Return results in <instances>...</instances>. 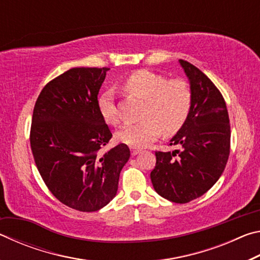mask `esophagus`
Here are the masks:
<instances>
[{
	"mask_svg": "<svg viewBox=\"0 0 260 260\" xmlns=\"http://www.w3.org/2000/svg\"><path fill=\"white\" fill-rule=\"evenodd\" d=\"M140 152H141L140 149H136V148H132V149H131L132 156H136V155H138V153H140Z\"/></svg>",
	"mask_w": 260,
	"mask_h": 260,
	"instance_id": "obj_1",
	"label": "esophagus"
}]
</instances>
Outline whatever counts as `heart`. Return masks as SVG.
<instances>
[{
	"label": "heart",
	"mask_w": 260,
	"mask_h": 260,
	"mask_svg": "<svg viewBox=\"0 0 260 260\" xmlns=\"http://www.w3.org/2000/svg\"><path fill=\"white\" fill-rule=\"evenodd\" d=\"M121 87L126 93L144 101L141 113L143 120L122 126L116 133L117 140L122 143L133 148L144 147L158 138L161 129L167 135L174 134L188 119L192 94L188 83L181 79L167 80L156 72L138 70L122 81ZM98 108L107 124L119 122L113 95L110 91L99 96Z\"/></svg>",
	"instance_id": "1"
}]
</instances>
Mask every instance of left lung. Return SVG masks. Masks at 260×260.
I'll list each match as a JSON object with an SVG mask.
<instances>
[{"instance_id":"1","label":"left lung","mask_w":260,"mask_h":260,"mask_svg":"<svg viewBox=\"0 0 260 260\" xmlns=\"http://www.w3.org/2000/svg\"><path fill=\"white\" fill-rule=\"evenodd\" d=\"M192 94L184 125L170 140L179 150L156 152L150 178L156 192L174 203L199 199L225 170L231 146V126L225 100L213 82L186 60L179 59Z\"/></svg>"}]
</instances>
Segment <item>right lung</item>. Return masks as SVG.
Listing matches in <instances>:
<instances>
[{
  "mask_svg": "<svg viewBox=\"0 0 260 260\" xmlns=\"http://www.w3.org/2000/svg\"><path fill=\"white\" fill-rule=\"evenodd\" d=\"M108 68H73L41 90L35 103L30 148L46 186L74 210L94 212L117 195L129 159L124 143L100 153L112 138L98 108Z\"/></svg>",
  "mask_w": 260,
  "mask_h": 260,
  "instance_id": "1",
  "label": "right lung"
}]
</instances>
